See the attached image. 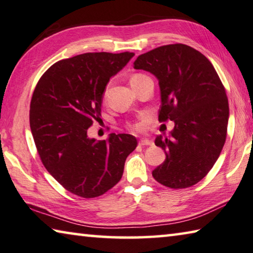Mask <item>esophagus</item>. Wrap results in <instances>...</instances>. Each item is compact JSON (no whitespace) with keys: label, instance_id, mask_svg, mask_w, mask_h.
Here are the masks:
<instances>
[{"label":"esophagus","instance_id":"34e87169","mask_svg":"<svg viewBox=\"0 0 253 253\" xmlns=\"http://www.w3.org/2000/svg\"><path fill=\"white\" fill-rule=\"evenodd\" d=\"M139 144L140 146H151V144H154V142L150 141V140H148V139H141V140H139Z\"/></svg>","mask_w":253,"mask_h":253}]
</instances>
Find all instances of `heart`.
Wrapping results in <instances>:
<instances>
[{"instance_id": "1", "label": "heart", "mask_w": 253, "mask_h": 253, "mask_svg": "<svg viewBox=\"0 0 253 253\" xmlns=\"http://www.w3.org/2000/svg\"><path fill=\"white\" fill-rule=\"evenodd\" d=\"M146 77H147V76L143 75V74H133V75H132L131 78H130L131 85H132V84H135V83L140 82V81L143 80V78H146ZM105 97H106V90H105V93H104V98H105ZM129 127H130V129H131L132 131H135V132L142 131V130H143V123H142V122L132 123V124H130Z\"/></svg>"}]
</instances>
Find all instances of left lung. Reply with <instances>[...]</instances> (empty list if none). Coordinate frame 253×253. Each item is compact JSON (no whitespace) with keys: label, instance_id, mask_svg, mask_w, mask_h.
<instances>
[{"label":"left lung","instance_id":"obj_1","mask_svg":"<svg viewBox=\"0 0 253 253\" xmlns=\"http://www.w3.org/2000/svg\"><path fill=\"white\" fill-rule=\"evenodd\" d=\"M134 68L158 78L159 122H175L169 138L155 140L166 159L152 176L173 189L197 184L212 169L226 139L229 102L216 70L203 53L183 43L142 53Z\"/></svg>","mask_w":253,"mask_h":253}]
</instances>
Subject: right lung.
Listing matches in <instances>:
<instances>
[{
    "label": "right lung",
    "mask_w": 253,
    "mask_h": 253,
    "mask_svg": "<svg viewBox=\"0 0 253 253\" xmlns=\"http://www.w3.org/2000/svg\"><path fill=\"white\" fill-rule=\"evenodd\" d=\"M133 52H87L57 61L40 77L30 103V127L48 172L74 195L94 198L114 187L126 157L136 148L133 135L87 136L101 117L103 93Z\"/></svg>",
    "instance_id": "add662e5"
}]
</instances>
